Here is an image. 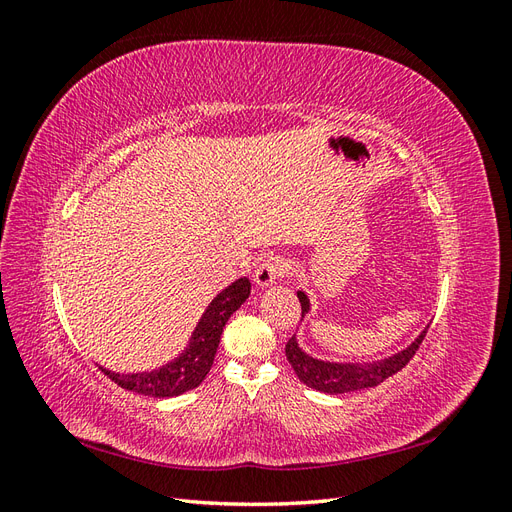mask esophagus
<instances>
[{"instance_id": "34e87169", "label": "esophagus", "mask_w": 512, "mask_h": 512, "mask_svg": "<svg viewBox=\"0 0 512 512\" xmlns=\"http://www.w3.org/2000/svg\"><path fill=\"white\" fill-rule=\"evenodd\" d=\"M288 271V265L286 260L280 258V256H269L265 258L258 265L256 273H254V282L260 286V288H269L273 286L280 277Z\"/></svg>"}]
</instances>
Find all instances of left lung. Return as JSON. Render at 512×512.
<instances>
[{"mask_svg":"<svg viewBox=\"0 0 512 512\" xmlns=\"http://www.w3.org/2000/svg\"><path fill=\"white\" fill-rule=\"evenodd\" d=\"M297 297L301 301V320L312 312V301H309L307 294L303 290H297ZM429 329L427 327L416 335L414 342L406 346L404 350H399L391 356H384V359L378 361H324L316 359V356L307 354L297 335H292L290 342L286 344V356L288 363L292 365L294 374L299 376L303 384H307L309 389L327 393V395H342V393H354V391H363L371 389V386H378L389 376L397 374L401 367H406L408 361L414 356V352L421 346L423 337Z\"/></svg>","mask_w":512,"mask_h":512,"instance_id":"1","label":"left lung"}]
</instances>
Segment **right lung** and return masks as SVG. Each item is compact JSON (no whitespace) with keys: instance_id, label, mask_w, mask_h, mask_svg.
Instances as JSON below:
<instances>
[{"instance_id":"right-lung-1","label":"right lung","mask_w":512,"mask_h":512,"mask_svg":"<svg viewBox=\"0 0 512 512\" xmlns=\"http://www.w3.org/2000/svg\"><path fill=\"white\" fill-rule=\"evenodd\" d=\"M250 290V277H239V280L215 294L205 314L200 316L194 327L188 346L173 361L151 371H136V374H119V371H111L106 367L100 369L121 389L147 397L166 399L196 389L209 374L228 318L250 297Z\"/></svg>"}]
</instances>
